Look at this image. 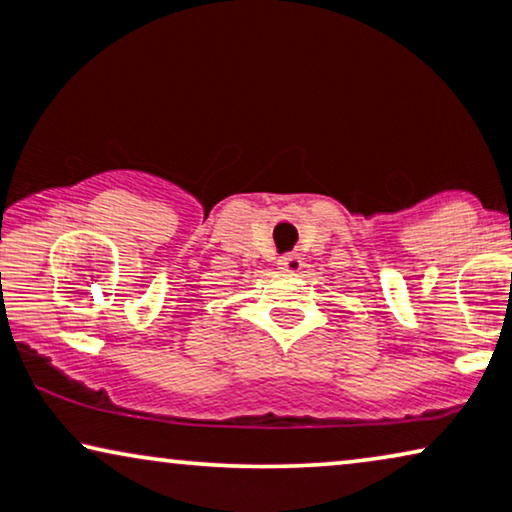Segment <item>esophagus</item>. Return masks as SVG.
Here are the masks:
<instances>
[{"label":"esophagus","mask_w":512,"mask_h":512,"mask_svg":"<svg viewBox=\"0 0 512 512\" xmlns=\"http://www.w3.org/2000/svg\"><path fill=\"white\" fill-rule=\"evenodd\" d=\"M278 267L283 271H290V274H295V271L302 269V257H299L297 252H285V255L278 257Z\"/></svg>","instance_id":"esophagus-1"}]
</instances>
